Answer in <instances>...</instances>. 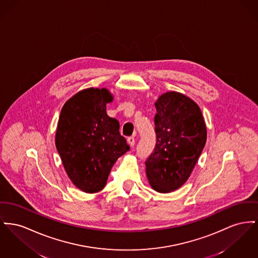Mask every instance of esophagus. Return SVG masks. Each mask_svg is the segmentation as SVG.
Segmentation results:
<instances>
[{
	"label": "esophagus",
	"instance_id": "1",
	"mask_svg": "<svg viewBox=\"0 0 258 258\" xmlns=\"http://www.w3.org/2000/svg\"><path fill=\"white\" fill-rule=\"evenodd\" d=\"M127 143L131 147H134L136 145V140H135V137H130L127 138Z\"/></svg>",
	"mask_w": 258,
	"mask_h": 258
}]
</instances>
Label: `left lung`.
Listing matches in <instances>:
<instances>
[{
    "label": "left lung",
    "instance_id": "8db88e82",
    "mask_svg": "<svg viewBox=\"0 0 258 258\" xmlns=\"http://www.w3.org/2000/svg\"><path fill=\"white\" fill-rule=\"evenodd\" d=\"M156 146L145 162L152 188L169 193L189 178L206 145L207 126L197 103L176 91L155 102Z\"/></svg>",
    "mask_w": 258,
    "mask_h": 258
}]
</instances>
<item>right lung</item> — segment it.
Listing matches in <instances>:
<instances>
[{"label":"right lung","instance_id":"add662e5","mask_svg":"<svg viewBox=\"0 0 258 258\" xmlns=\"http://www.w3.org/2000/svg\"><path fill=\"white\" fill-rule=\"evenodd\" d=\"M112 100L106 89L90 88L61 109L55 146L69 178L86 193L102 190L116 161L130 150L119 121L107 115L106 104Z\"/></svg>","mask_w":258,"mask_h":258}]
</instances>
